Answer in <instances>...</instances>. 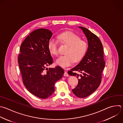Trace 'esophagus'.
I'll return each mask as SVG.
<instances>
[{"label":"esophagus","instance_id":"esophagus-1","mask_svg":"<svg viewBox=\"0 0 123 123\" xmlns=\"http://www.w3.org/2000/svg\"><path fill=\"white\" fill-rule=\"evenodd\" d=\"M64 76H69V74L67 73V72H65L64 73Z\"/></svg>","mask_w":123,"mask_h":123}]
</instances>
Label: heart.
Returning <instances> with one entry per match:
<instances>
[{
  "instance_id": "b5f03b06",
  "label": "heart",
  "mask_w": 123,
  "mask_h": 123,
  "mask_svg": "<svg viewBox=\"0 0 123 123\" xmlns=\"http://www.w3.org/2000/svg\"><path fill=\"white\" fill-rule=\"evenodd\" d=\"M59 39L63 43L68 45L63 55L59 56L56 63L62 67H67L74 62L80 61L85 55L88 45L86 41L81 40V38L73 32H66L58 36ZM48 49L50 53L54 55L59 54L58 41L51 38L48 43Z\"/></svg>"
}]
</instances>
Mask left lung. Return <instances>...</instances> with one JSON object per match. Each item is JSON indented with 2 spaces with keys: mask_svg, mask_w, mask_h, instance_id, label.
I'll return each instance as SVG.
<instances>
[{
  "mask_svg": "<svg viewBox=\"0 0 123 123\" xmlns=\"http://www.w3.org/2000/svg\"><path fill=\"white\" fill-rule=\"evenodd\" d=\"M79 27L86 36L88 47L82 60L68 73L79 78L78 85L72 92L77 97L84 98L93 93L100 85L105 62L102 44L98 37L86 28ZM76 71L82 74L79 75Z\"/></svg>",
  "mask_w": 123,
  "mask_h": 123,
  "instance_id": "obj_1",
  "label": "left lung"
}]
</instances>
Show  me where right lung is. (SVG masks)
<instances>
[{"mask_svg": "<svg viewBox=\"0 0 123 123\" xmlns=\"http://www.w3.org/2000/svg\"><path fill=\"white\" fill-rule=\"evenodd\" d=\"M52 35V32L47 29L33 31L22 43L18 58L24 85L30 93L41 98L52 94L55 83L64 73L59 66L46 68L53 62L48 49Z\"/></svg>", "mask_w": 123, "mask_h": 123, "instance_id": "1", "label": "right lung"}]
</instances>
